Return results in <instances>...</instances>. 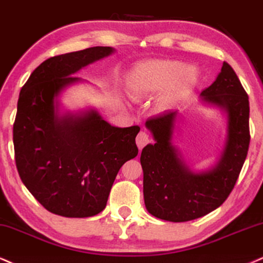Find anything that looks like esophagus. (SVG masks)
<instances>
[{"label":"esophagus","instance_id":"1","mask_svg":"<svg viewBox=\"0 0 263 263\" xmlns=\"http://www.w3.org/2000/svg\"><path fill=\"white\" fill-rule=\"evenodd\" d=\"M148 142H150V138H148V135L146 134L145 132H140L138 134L137 137V145L139 147V150H141L142 147L145 146V145H147Z\"/></svg>","mask_w":263,"mask_h":263}]
</instances>
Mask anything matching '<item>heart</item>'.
I'll list each match as a JSON object with an SVG mask.
<instances>
[{
	"instance_id": "heart-1",
	"label": "heart",
	"mask_w": 263,
	"mask_h": 263,
	"mask_svg": "<svg viewBox=\"0 0 263 263\" xmlns=\"http://www.w3.org/2000/svg\"><path fill=\"white\" fill-rule=\"evenodd\" d=\"M199 80L197 69L177 61L151 60L134 67L128 77V87L134 99L161 92L160 108H168L189 95Z\"/></svg>"
}]
</instances>
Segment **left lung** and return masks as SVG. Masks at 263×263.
<instances>
[{
    "mask_svg": "<svg viewBox=\"0 0 263 263\" xmlns=\"http://www.w3.org/2000/svg\"><path fill=\"white\" fill-rule=\"evenodd\" d=\"M200 96L227 117L224 146L209 170H191L173 144L178 111H167L145 123L155 140L142 148L140 156L145 206L163 221H193L218 209L232 193L248 155L249 97L233 68L223 62L215 82Z\"/></svg>",
    "mask_w": 263,
    "mask_h": 263,
    "instance_id": "obj_1",
    "label": "left lung"
}]
</instances>
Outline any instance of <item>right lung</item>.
<instances>
[{
    "label": "right lung",
    "instance_id": "obj_1",
    "mask_svg": "<svg viewBox=\"0 0 263 263\" xmlns=\"http://www.w3.org/2000/svg\"><path fill=\"white\" fill-rule=\"evenodd\" d=\"M113 52L96 46L48 58L19 93L13 125L19 177L54 215L85 218L101 212L118 171L138 155V125L113 126L95 108L60 112L62 91L83 82L74 74Z\"/></svg>",
    "mask_w": 263,
    "mask_h": 263
}]
</instances>
